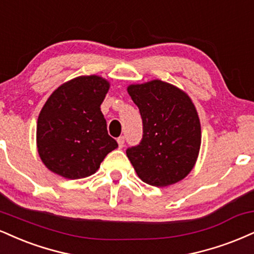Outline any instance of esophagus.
<instances>
[{"instance_id": "esophagus-1", "label": "esophagus", "mask_w": 254, "mask_h": 254, "mask_svg": "<svg viewBox=\"0 0 254 254\" xmlns=\"http://www.w3.org/2000/svg\"><path fill=\"white\" fill-rule=\"evenodd\" d=\"M124 140H125L124 136H121V137H118V139H117V143H118V146H119V148H123V146H124Z\"/></svg>"}]
</instances>
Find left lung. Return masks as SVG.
<instances>
[{"label":"left lung","mask_w":254,"mask_h":254,"mask_svg":"<svg viewBox=\"0 0 254 254\" xmlns=\"http://www.w3.org/2000/svg\"><path fill=\"white\" fill-rule=\"evenodd\" d=\"M143 121V138L127 150L137 175L155 187L181 181L196 163L201 125L196 108L181 88L155 80L127 86Z\"/></svg>","instance_id":"obj_1"}]
</instances>
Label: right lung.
Wrapping results in <instances>:
<instances>
[{
	"label": "right lung",
	"mask_w": 254,
	"mask_h": 254,
	"mask_svg": "<svg viewBox=\"0 0 254 254\" xmlns=\"http://www.w3.org/2000/svg\"><path fill=\"white\" fill-rule=\"evenodd\" d=\"M110 82L80 75L60 85L40 111L36 146L42 163L68 180L91 176L117 148L100 111Z\"/></svg>",
	"instance_id": "right-lung-1"
}]
</instances>
